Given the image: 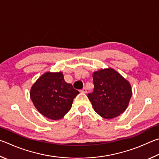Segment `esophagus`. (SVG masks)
<instances>
[{
	"mask_svg": "<svg viewBox=\"0 0 159 159\" xmlns=\"http://www.w3.org/2000/svg\"><path fill=\"white\" fill-rule=\"evenodd\" d=\"M80 91H81L82 93H87V88L84 87V88L80 90Z\"/></svg>",
	"mask_w": 159,
	"mask_h": 159,
	"instance_id": "esophagus-1",
	"label": "esophagus"
}]
</instances>
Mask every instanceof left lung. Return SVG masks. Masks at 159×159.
Returning a JSON list of instances; mask_svg holds the SVG:
<instances>
[{
	"mask_svg": "<svg viewBox=\"0 0 159 159\" xmlns=\"http://www.w3.org/2000/svg\"><path fill=\"white\" fill-rule=\"evenodd\" d=\"M94 88L87 94L95 112L105 119H113L126 110L132 96L129 82L112 68L93 74Z\"/></svg>",
	"mask_w": 159,
	"mask_h": 159,
	"instance_id": "obj_1",
	"label": "left lung"
}]
</instances>
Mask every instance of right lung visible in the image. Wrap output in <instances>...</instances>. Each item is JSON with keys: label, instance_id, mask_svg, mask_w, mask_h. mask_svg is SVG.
I'll return each instance as SVG.
<instances>
[{"label": "right lung", "instance_id": "obj_1", "mask_svg": "<svg viewBox=\"0 0 159 159\" xmlns=\"http://www.w3.org/2000/svg\"><path fill=\"white\" fill-rule=\"evenodd\" d=\"M79 91L65 82L62 72H47L30 89V98L39 112L53 120L63 117L70 110Z\"/></svg>", "mask_w": 159, "mask_h": 159}]
</instances>
